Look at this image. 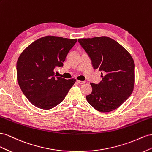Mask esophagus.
Masks as SVG:
<instances>
[{
	"label": "esophagus",
	"instance_id": "34e87169",
	"mask_svg": "<svg viewBox=\"0 0 152 152\" xmlns=\"http://www.w3.org/2000/svg\"><path fill=\"white\" fill-rule=\"evenodd\" d=\"M77 83L79 84H83L85 83V81H80V80H77Z\"/></svg>",
	"mask_w": 152,
	"mask_h": 152
}]
</instances>
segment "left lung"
I'll return each instance as SVG.
<instances>
[{
  "label": "left lung",
  "mask_w": 152,
  "mask_h": 152,
  "mask_svg": "<svg viewBox=\"0 0 152 152\" xmlns=\"http://www.w3.org/2000/svg\"><path fill=\"white\" fill-rule=\"evenodd\" d=\"M78 42L89 56L94 69L104 75L98 84L90 83L92 91L86 96V100L100 112L115 110L127 100L134 89L135 65L131 54L118 42L106 36L79 39Z\"/></svg>",
  "instance_id": "1"
}]
</instances>
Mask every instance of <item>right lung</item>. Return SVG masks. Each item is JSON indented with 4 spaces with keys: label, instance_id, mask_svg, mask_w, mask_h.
I'll return each mask as SVG.
<instances>
[{
    "label": "right lung",
    "instance_id": "1",
    "mask_svg": "<svg viewBox=\"0 0 152 152\" xmlns=\"http://www.w3.org/2000/svg\"><path fill=\"white\" fill-rule=\"evenodd\" d=\"M77 39L45 36L33 42L21 53L16 64L17 80L34 106L50 110L62 102L76 80L55 76Z\"/></svg>",
    "mask_w": 152,
    "mask_h": 152
}]
</instances>
